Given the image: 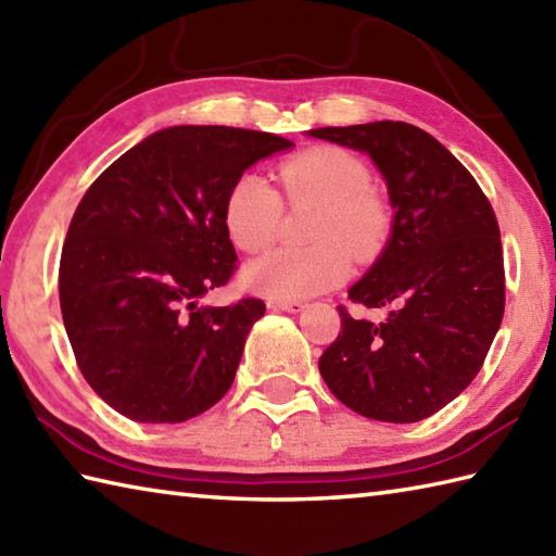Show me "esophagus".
<instances>
[{
    "mask_svg": "<svg viewBox=\"0 0 556 556\" xmlns=\"http://www.w3.org/2000/svg\"><path fill=\"white\" fill-rule=\"evenodd\" d=\"M267 306L271 311H287V313H301L306 308V303L303 301H281V299H269Z\"/></svg>",
    "mask_w": 556,
    "mask_h": 556,
    "instance_id": "1",
    "label": "esophagus"
}]
</instances>
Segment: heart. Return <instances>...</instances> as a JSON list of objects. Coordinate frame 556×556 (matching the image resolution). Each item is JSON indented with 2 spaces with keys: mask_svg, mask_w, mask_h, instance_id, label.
Returning a JSON list of instances; mask_svg holds the SVG:
<instances>
[{
  "mask_svg": "<svg viewBox=\"0 0 556 556\" xmlns=\"http://www.w3.org/2000/svg\"><path fill=\"white\" fill-rule=\"evenodd\" d=\"M279 192L255 173H243L224 202L228 238L245 253L277 241L289 206L318 204L308 231L313 248H279L248 267V281L271 299L299 301L332 289L350 275V255L374 257L390 231V212L371 190L366 163L340 147H315L275 168Z\"/></svg>",
  "mask_w": 556,
  "mask_h": 556,
  "instance_id": "obj_1",
  "label": "heart"
}]
</instances>
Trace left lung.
<instances>
[{"instance_id": "8db88e82", "label": "left lung", "mask_w": 556, "mask_h": 556, "mask_svg": "<svg viewBox=\"0 0 556 556\" xmlns=\"http://www.w3.org/2000/svg\"><path fill=\"white\" fill-rule=\"evenodd\" d=\"M311 137L371 156L395 210L393 236L350 289L383 323L356 320L320 356L332 395L362 417L412 424L431 417L472 383L504 318L506 277L496 214L441 141L380 119L311 129Z\"/></svg>"}]
</instances>
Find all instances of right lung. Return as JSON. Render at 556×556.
<instances>
[{
  "label": "right lung",
  "instance_id": "add662e5",
  "mask_svg": "<svg viewBox=\"0 0 556 556\" xmlns=\"http://www.w3.org/2000/svg\"><path fill=\"white\" fill-rule=\"evenodd\" d=\"M293 141L180 125L139 141L81 198L60 257V308L98 397L144 424H178L231 388L260 299L198 306L228 285L224 202L248 166Z\"/></svg>",
  "mask_w": 556,
  "mask_h": 556
}]
</instances>
